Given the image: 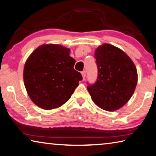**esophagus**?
Listing matches in <instances>:
<instances>
[{"mask_svg": "<svg viewBox=\"0 0 156 156\" xmlns=\"http://www.w3.org/2000/svg\"><path fill=\"white\" fill-rule=\"evenodd\" d=\"M81 74H82V76H83V80H85V77H86V71H82V73H81Z\"/></svg>", "mask_w": 156, "mask_h": 156, "instance_id": "esophagus-1", "label": "esophagus"}]
</instances>
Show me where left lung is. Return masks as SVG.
<instances>
[{
	"label": "left lung",
	"mask_w": 156,
	"mask_h": 156,
	"mask_svg": "<svg viewBox=\"0 0 156 156\" xmlns=\"http://www.w3.org/2000/svg\"><path fill=\"white\" fill-rule=\"evenodd\" d=\"M98 78L87 90L94 103L103 110L115 111L122 108L134 93L137 83L135 64L124 51L103 44L94 53Z\"/></svg>",
	"instance_id": "8db88e82"
}]
</instances>
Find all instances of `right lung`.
<instances>
[{
    "label": "right lung",
    "instance_id": "obj_1",
    "mask_svg": "<svg viewBox=\"0 0 156 156\" xmlns=\"http://www.w3.org/2000/svg\"><path fill=\"white\" fill-rule=\"evenodd\" d=\"M70 49L59 44H43L27 59L23 81L32 101L44 110H53L71 98L83 79L74 69Z\"/></svg>",
    "mask_w": 156,
    "mask_h": 156
}]
</instances>
